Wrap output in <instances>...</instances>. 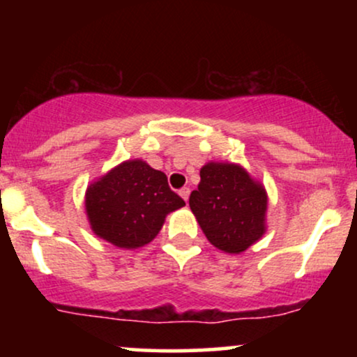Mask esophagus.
Here are the masks:
<instances>
[{"mask_svg":"<svg viewBox=\"0 0 357 357\" xmlns=\"http://www.w3.org/2000/svg\"><path fill=\"white\" fill-rule=\"evenodd\" d=\"M190 192H191V190H190V188H186V186L179 190V195H181V198H183L186 203H188V198H190Z\"/></svg>","mask_w":357,"mask_h":357,"instance_id":"34e87169","label":"esophagus"}]
</instances>
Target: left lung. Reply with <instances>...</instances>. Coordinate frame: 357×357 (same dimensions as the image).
Listing matches in <instances>:
<instances>
[{"instance_id":"left-lung-1","label":"left lung","mask_w":357,"mask_h":357,"mask_svg":"<svg viewBox=\"0 0 357 357\" xmlns=\"http://www.w3.org/2000/svg\"><path fill=\"white\" fill-rule=\"evenodd\" d=\"M199 176L190 208L203 233L223 252H245L265 231V190L236 165L210 162Z\"/></svg>"}]
</instances>
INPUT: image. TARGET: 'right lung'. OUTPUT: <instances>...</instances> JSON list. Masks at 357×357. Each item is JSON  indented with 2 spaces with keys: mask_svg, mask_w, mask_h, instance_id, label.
Returning a JSON list of instances; mask_svg holds the SVG:
<instances>
[{
  "mask_svg": "<svg viewBox=\"0 0 357 357\" xmlns=\"http://www.w3.org/2000/svg\"><path fill=\"white\" fill-rule=\"evenodd\" d=\"M184 206L162 171L144 161H127L93 183L85 196L92 230L121 248L149 243L167 213Z\"/></svg>",
  "mask_w": 357,
  "mask_h": 357,
  "instance_id": "obj_1",
  "label": "right lung"
}]
</instances>
